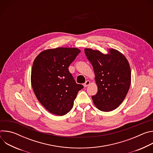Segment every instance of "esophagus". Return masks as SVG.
Here are the masks:
<instances>
[{"mask_svg":"<svg viewBox=\"0 0 153 153\" xmlns=\"http://www.w3.org/2000/svg\"><path fill=\"white\" fill-rule=\"evenodd\" d=\"M90 84V82L89 80H86V82L85 83H83V86L85 87H86V86H88Z\"/></svg>","mask_w":153,"mask_h":153,"instance_id":"esophagus-1","label":"esophagus"}]
</instances>
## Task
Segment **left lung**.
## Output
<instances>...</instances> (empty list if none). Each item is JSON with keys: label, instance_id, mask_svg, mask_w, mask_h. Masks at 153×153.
<instances>
[{"label": "left lung", "instance_id": "8db88e82", "mask_svg": "<svg viewBox=\"0 0 153 153\" xmlns=\"http://www.w3.org/2000/svg\"><path fill=\"white\" fill-rule=\"evenodd\" d=\"M87 59L93 65L98 88L92 96L93 103L102 111L108 112L117 108L125 98L131 84V69L123 54L109 49L103 54L98 50L85 48Z\"/></svg>", "mask_w": 153, "mask_h": 153}]
</instances>
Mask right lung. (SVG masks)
Returning <instances> with one entry per match:
<instances>
[{
  "instance_id": "add662e5",
  "label": "right lung",
  "mask_w": 153,
  "mask_h": 153,
  "mask_svg": "<svg viewBox=\"0 0 153 153\" xmlns=\"http://www.w3.org/2000/svg\"><path fill=\"white\" fill-rule=\"evenodd\" d=\"M80 50L59 47L41 52L34 60L31 81L40 103L51 113L63 116L73 108L83 86L76 83L68 70Z\"/></svg>"
}]
</instances>
